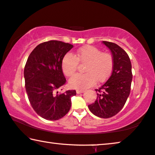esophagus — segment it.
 I'll use <instances>...</instances> for the list:
<instances>
[{
  "label": "esophagus",
  "instance_id": "1",
  "mask_svg": "<svg viewBox=\"0 0 155 155\" xmlns=\"http://www.w3.org/2000/svg\"><path fill=\"white\" fill-rule=\"evenodd\" d=\"M85 91H83V90H77V94H81V93H83V92H84Z\"/></svg>",
  "mask_w": 155,
  "mask_h": 155
}]
</instances>
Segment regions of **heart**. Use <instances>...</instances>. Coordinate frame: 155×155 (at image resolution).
<instances>
[{"instance_id":"1","label":"heart","mask_w":155,"mask_h":155,"mask_svg":"<svg viewBox=\"0 0 155 155\" xmlns=\"http://www.w3.org/2000/svg\"><path fill=\"white\" fill-rule=\"evenodd\" d=\"M78 62L86 63L85 74H76L69 81V85L73 88L84 90L94 84L95 81L103 82L110 77L114 68V60L108 53L93 46H85L78 49L73 55L68 54L62 61V70L64 75L70 77L75 72Z\"/></svg>"}]
</instances>
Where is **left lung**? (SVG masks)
I'll list each match as a JSON object with an SVG mask.
<instances>
[{
  "label": "left lung",
  "instance_id": "obj_1",
  "mask_svg": "<svg viewBox=\"0 0 155 155\" xmlns=\"http://www.w3.org/2000/svg\"><path fill=\"white\" fill-rule=\"evenodd\" d=\"M111 52L114 68L111 75L99 89L94 103L88 105L92 114L101 118L116 115L122 108L130 93L132 73L131 64L125 51L116 44L102 41Z\"/></svg>",
  "mask_w": 155,
  "mask_h": 155
}]
</instances>
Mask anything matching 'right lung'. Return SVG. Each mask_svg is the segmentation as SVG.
<instances>
[{
  "label": "right lung",
  "mask_w": 155,
  "mask_h": 155,
  "mask_svg": "<svg viewBox=\"0 0 155 155\" xmlns=\"http://www.w3.org/2000/svg\"><path fill=\"white\" fill-rule=\"evenodd\" d=\"M74 46L51 40L37 46L28 58L24 68L25 86L30 103L37 114L48 120H57L70 109L74 90L55 92L65 84L62 61Z\"/></svg>",
  "instance_id": "right-lung-1"
}]
</instances>
